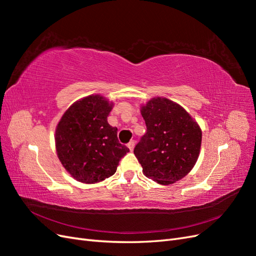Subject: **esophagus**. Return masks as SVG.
Here are the masks:
<instances>
[{
  "label": "esophagus",
  "instance_id": "obj_1",
  "mask_svg": "<svg viewBox=\"0 0 256 256\" xmlns=\"http://www.w3.org/2000/svg\"><path fill=\"white\" fill-rule=\"evenodd\" d=\"M134 145H136V143H134V141H130L129 143H128V148L131 150V152H132L134 150Z\"/></svg>",
  "mask_w": 256,
  "mask_h": 256
}]
</instances>
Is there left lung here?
Masks as SVG:
<instances>
[{"label":"left lung","mask_w":256,"mask_h":256,"mask_svg":"<svg viewBox=\"0 0 256 256\" xmlns=\"http://www.w3.org/2000/svg\"><path fill=\"white\" fill-rule=\"evenodd\" d=\"M147 131L134 147L143 174L160 184L180 180L196 166L202 130L182 106L154 97L141 106Z\"/></svg>","instance_id":"left-lung-1"}]
</instances>
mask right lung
I'll return each instance as SVG.
<instances>
[{"label":"right lung","instance_id":"obj_1","mask_svg":"<svg viewBox=\"0 0 256 256\" xmlns=\"http://www.w3.org/2000/svg\"><path fill=\"white\" fill-rule=\"evenodd\" d=\"M113 106L102 95H90L76 100L60 118L54 136L56 154L76 180H104L129 152L118 140V128L108 122Z\"/></svg>","mask_w":256,"mask_h":256}]
</instances>
